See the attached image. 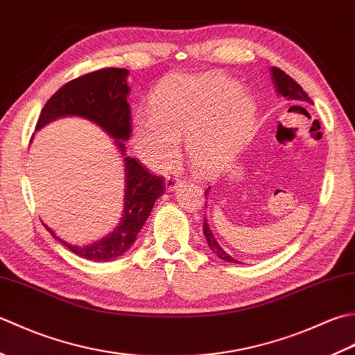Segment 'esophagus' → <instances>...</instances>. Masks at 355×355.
I'll return each mask as SVG.
<instances>
[{"label": "esophagus", "instance_id": "1", "mask_svg": "<svg viewBox=\"0 0 355 355\" xmlns=\"http://www.w3.org/2000/svg\"><path fill=\"white\" fill-rule=\"evenodd\" d=\"M180 184H184V180L178 178V176H167V179H165V188H167L168 191H173L175 188H178Z\"/></svg>", "mask_w": 355, "mask_h": 355}]
</instances>
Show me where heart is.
I'll return each mask as SVG.
<instances>
[{
	"mask_svg": "<svg viewBox=\"0 0 355 355\" xmlns=\"http://www.w3.org/2000/svg\"><path fill=\"white\" fill-rule=\"evenodd\" d=\"M256 104L234 79L219 75L171 76L150 98V114H137L132 137L151 167L175 162L180 139L200 176H214L250 139Z\"/></svg>",
	"mask_w": 355,
	"mask_h": 355,
	"instance_id": "1",
	"label": "heart"
}]
</instances>
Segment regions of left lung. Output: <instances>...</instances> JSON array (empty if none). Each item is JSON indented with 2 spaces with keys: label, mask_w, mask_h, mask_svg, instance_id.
Listing matches in <instances>:
<instances>
[{
  "label": "left lung",
  "mask_w": 355,
  "mask_h": 355,
  "mask_svg": "<svg viewBox=\"0 0 355 355\" xmlns=\"http://www.w3.org/2000/svg\"><path fill=\"white\" fill-rule=\"evenodd\" d=\"M271 75H272L274 85H276V92L280 96H284L288 101H294V103L313 104V101H311V98L308 96V93L303 90L291 76H288L284 70H280L277 67H271ZM208 193H209V187L205 190V196H208ZM204 234H205L209 250H211L216 256L222 260H225V262L239 263L237 260L233 256H230L228 252L218 243V241H216L213 233H211V230H209L207 219H204Z\"/></svg>",
  "instance_id": "8db88e82"
}]
</instances>
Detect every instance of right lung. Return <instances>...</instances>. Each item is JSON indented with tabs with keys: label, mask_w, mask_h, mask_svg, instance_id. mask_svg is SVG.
Returning a JSON list of instances; mask_svg holds the SVG:
<instances>
[{
	"label": "right lung",
	"mask_w": 355,
	"mask_h": 355,
	"mask_svg": "<svg viewBox=\"0 0 355 355\" xmlns=\"http://www.w3.org/2000/svg\"><path fill=\"white\" fill-rule=\"evenodd\" d=\"M127 69H101L67 83L42 107L36 122V130L49 122L64 116H79L93 122L114 139V146L125 156V144L132 133V110L127 103L130 87ZM125 196L124 213L119 225L112 234L101 241L78 247L58 237L55 231L44 225L49 233L58 239L76 256L87 260H110L124 254L136 242L144 223L148 219L155 202L164 194L165 179L147 171L135 157L125 156Z\"/></svg>",
	"instance_id": "add662e5"
}]
</instances>
